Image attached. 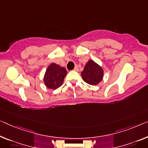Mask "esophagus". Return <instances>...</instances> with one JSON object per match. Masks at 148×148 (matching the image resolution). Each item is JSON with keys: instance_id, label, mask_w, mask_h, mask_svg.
<instances>
[{"instance_id": "obj_1", "label": "esophagus", "mask_w": 148, "mask_h": 148, "mask_svg": "<svg viewBox=\"0 0 148 148\" xmlns=\"http://www.w3.org/2000/svg\"><path fill=\"white\" fill-rule=\"evenodd\" d=\"M78 69H78V67L76 66L74 68V69H73V70H74V71H78Z\"/></svg>"}]
</instances>
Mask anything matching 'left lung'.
Returning <instances> with one entry per match:
<instances>
[{"instance_id":"left-lung-1","label":"left lung","mask_w":148,"mask_h":148,"mask_svg":"<svg viewBox=\"0 0 148 148\" xmlns=\"http://www.w3.org/2000/svg\"><path fill=\"white\" fill-rule=\"evenodd\" d=\"M104 70L101 65L89 60L86 63L83 71L81 72V77L84 81L91 85H97L103 79Z\"/></svg>"}]
</instances>
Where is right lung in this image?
<instances>
[{
  "label": "right lung",
  "instance_id": "right-lung-1",
  "mask_svg": "<svg viewBox=\"0 0 148 148\" xmlns=\"http://www.w3.org/2000/svg\"><path fill=\"white\" fill-rule=\"evenodd\" d=\"M67 71L65 67L52 63L47 68L44 77V83L47 88L55 90L62 85Z\"/></svg>",
  "mask_w": 148,
  "mask_h": 148
}]
</instances>
